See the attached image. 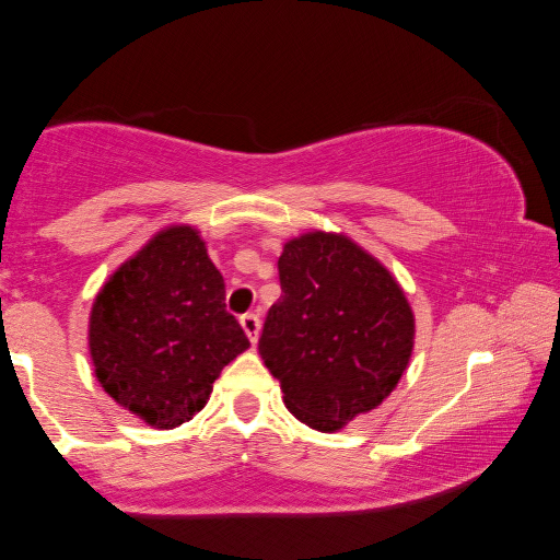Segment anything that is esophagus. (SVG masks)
<instances>
[{
	"label": "esophagus",
	"instance_id": "34e87169",
	"mask_svg": "<svg viewBox=\"0 0 560 560\" xmlns=\"http://www.w3.org/2000/svg\"><path fill=\"white\" fill-rule=\"evenodd\" d=\"M241 325H243V329H245L247 340H250L253 345L258 342V335H260V315L247 313V315L241 317Z\"/></svg>",
	"mask_w": 560,
	"mask_h": 560
}]
</instances>
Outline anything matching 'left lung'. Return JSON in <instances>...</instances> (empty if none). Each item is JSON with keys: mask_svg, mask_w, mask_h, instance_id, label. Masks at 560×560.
Wrapping results in <instances>:
<instances>
[{"mask_svg": "<svg viewBox=\"0 0 560 560\" xmlns=\"http://www.w3.org/2000/svg\"><path fill=\"white\" fill-rule=\"evenodd\" d=\"M278 272L282 295L265 317L260 357L302 424L337 432L397 387L415 313L389 270L347 235L292 237Z\"/></svg>", "mask_w": 560, "mask_h": 560, "instance_id": "left-lung-1", "label": "left lung"}]
</instances>
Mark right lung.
I'll return each instance as SVG.
<instances>
[{"label":"right lung","instance_id":"obj_1","mask_svg":"<svg viewBox=\"0 0 560 560\" xmlns=\"http://www.w3.org/2000/svg\"><path fill=\"white\" fill-rule=\"evenodd\" d=\"M247 347L225 310L223 275L190 225L153 235L106 280L89 317L101 387L155 429L194 419Z\"/></svg>","mask_w":560,"mask_h":560}]
</instances>
